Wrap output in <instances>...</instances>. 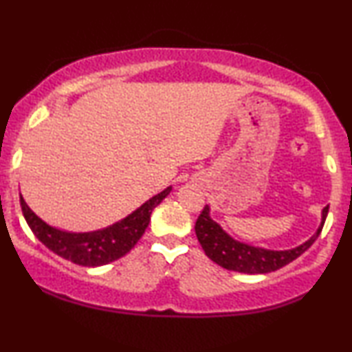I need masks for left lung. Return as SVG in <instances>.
I'll use <instances>...</instances> for the list:
<instances>
[{"mask_svg":"<svg viewBox=\"0 0 352 352\" xmlns=\"http://www.w3.org/2000/svg\"><path fill=\"white\" fill-rule=\"evenodd\" d=\"M327 213H329V206H325L322 211L320 228L307 242L293 250H285V252L250 247L247 243L237 242L226 234L218 223H214L210 218L208 206H205L197 218L195 234L206 256L211 261L219 264L221 267L243 274H267L287 266L293 259L301 256L316 242V239L322 232V228H324Z\"/></svg>","mask_w":352,"mask_h":352,"instance_id":"1","label":"left lung"}]
</instances>
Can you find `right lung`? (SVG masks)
Segmentation results:
<instances>
[{
	"instance_id": "1",
	"label": "right lung",
	"mask_w": 352,
	"mask_h": 352,
	"mask_svg": "<svg viewBox=\"0 0 352 352\" xmlns=\"http://www.w3.org/2000/svg\"><path fill=\"white\" fill-rule=\"evenodd\" d=\"M171 192V187H166L160 194L147 200L141 208H138L128 218L110 228L94 230V232L72 234L54 229L41 221L33 211L28 208L25 200L21 195V206L23 218L30 226L32 232L36 235L43 245H46L51 252L59 254L60 258L80 264V266H104L122 258L138 243V240L146 232L152 210Z\"/></svg>"
}]
</instances>
